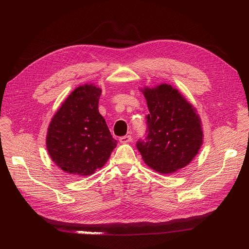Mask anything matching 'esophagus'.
I'll return each mask as SVG.
<instances>
[{"instance_id":"34e87169","label":"esophagus","mask_w":249,"mask_h":249,"mask_svg":"<svg viewBox=\"0 0 249 249\" xmlns=\"http://www.w3.org/2000/svg\"><path fill=\"white\" fill-rule=\"evenodd\" d=\"M119 141L122 142V143H130L131 141H132V136L131 135H126V136H123V137H120L119 138Z\"/></svg>"}]
</instances>
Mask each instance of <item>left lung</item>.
<instances>
[{"mask_svg":"<svg viewBox=\"0 0 249 249\" xmlns=\"http://www.w3.org/2000/svg\"><path fill=\"white\" fill-rule=\"evenodd\" d=\"M149 114L146 141L137 148L149 168L171 175L189 165L203 143V131L197 110L177 88L163 83L140 88Z\"/></svg>","mask_w":249,"mask_h":249,"instance_id":"8db88e82","label":"left lung"}]
</instances>
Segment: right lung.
<instances>
[{
	"mask_svg": "<svg viewBox=\"0 0 249 249\" xmlns=\"http://www.w3.org/2000/svg\"><path fill=\"white\" fill-rule=\"evenodd\" d=\"M102 88L93 83L67 96L48 127L46 144L52 161L66 173L91 176L107 163L117 141L99 112Z\"/></svg>",
	"mask_w": 249,
	"mask_h": 249,
	"instance_id": "1",
	"label": "right lung"
}]
</instances>
